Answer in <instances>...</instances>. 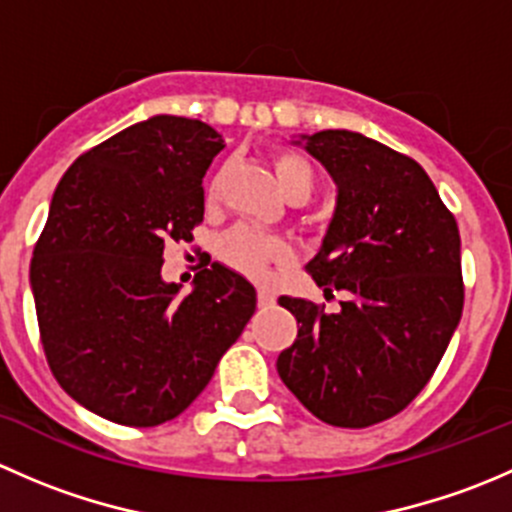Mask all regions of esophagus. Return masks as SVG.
Returning <instances> with one entry per match:
<instances>
[{"label":"esophagus","instance_id":"1","mask_svg":"<svg viewBox=\"0 0 512 512\" xmlns=\"http://www.w3.org/2000/svg\"><path fill=\"white\" fill-rule=\"evenodd\" d=\"M257 304H260V307H272V304H275V294H272V289H267V287H257Z\"/></svg>","mask_w":512,"mask_h":512}]
</instances>
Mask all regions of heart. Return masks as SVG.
<instances>
[{"mask_svg": "<svg viewBox=\"0 0 512 512\" xmlns=\"http://www.w3.org/2000/svg\"><path fill=\"white\" fill-rule=\"evenodd\" d=\"M272 170H275V178L280 183L282 193L287 198H309L314 190V170L307 163V158H302L294 151H277L272 156ZM208 200H215L218 195V175L208 180V188H205ZM220 257L235 270L245 272V275L260 277L265 275V270L275 262H285L289 257V247L280 237L265 235V232L255 230L250 225H237L230 232H225L218 242Z\"/></svg>", "mask_w": 512, "mask_h": 512, "instance_id": "obj_1", "label": "heart"}]
</instances>
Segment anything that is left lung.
Returning <instances> with one entry per match:
<instances>
[{
	"label": "left lung",
	"instance_id": "8db88e82",
	"mask_svg": "<svg viewBox=\"0 0 512 512\" xmlns=\"http://www.w3.org/2000/svg\"><path fill=\"white\" fill-rule=\"evenodd\" d=\"M312 153L337 183V210L307 272L324 304L280 297L299 332L277 359L285 386L319 421L366 428L404 411L461 322V235L414 158L352 131H319Z\"/></svg>",
	"mask_w": 512,
	"mask_h": 512
}]
</instances>
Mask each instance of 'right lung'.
Here are the masks:
<instances>
[{"instance_id": "right-lung-1", "label": "right lung", "mask_w": 512, "mask_h": 512, "mask_svg": "<svg viewBox=\"0 0 512 512\" xmlns=\"http://www.w3.org/2000/svg\"><path fill=\"white\" fill-rule=\"evenodd\" d=\"M223 148L208 123L153 116L56 185L29 270L41 347L61 389L108 421L183 414L255 314V287L218 262L185 297L160 277L165 245L203 223V175Z\"/></svg>"}]
</instances>
